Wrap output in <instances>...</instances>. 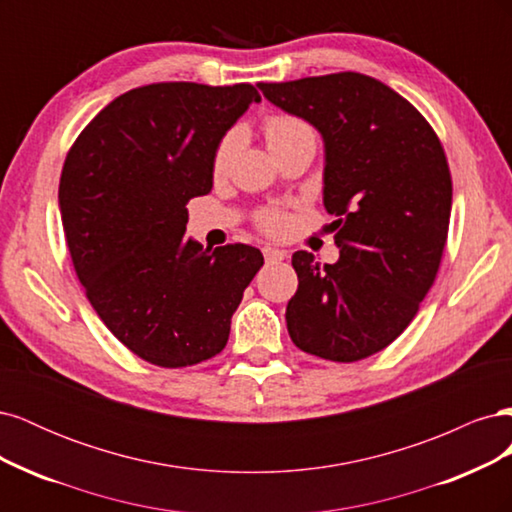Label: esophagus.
Instances as JSON below:
<instances>
[{
  "label": "esophagus",
  "mask_w": 512,
  "mask_h": 512,
  "mask_svg": "<svg viewBox=\"0 0 512 512\" xmlns=\"http://www.w3.org/2000/svg\"><path fill=\"white\" fill-rule=\"evenodd\" d=\"M262 254H265L267 262H280L286 258V252L284 250H277V247H262Z\"/></svg>",
  "instance_id": "obj_1"
}]
</instances>
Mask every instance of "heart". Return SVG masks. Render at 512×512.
<instances>
[{"instance_id": "b5f03b06", "label": "heart", "mask_w": 512, "mask_h": 512, "mask_svg": "<svg viewBox=\"0 0 512 512\" xmlns=\"http://www.w3.org/2000/svg\"><path fill=\"white\" fill-rule=\"evenodd\" d=\"M262 130H265V138L273 153L284 149L294 141H301V138H314L316 141V130L309 126L305 119L286 115V113L267 117L265 123H262ZM241 141H243V132L239 128H230L220 138V143L213 153L215 175H222L230 168L232 160H235L237 151L241 147ZM256 222L262 230L269 232V235H282V232H286L290 226V215L282 207H267L256 215Z\"/></svg>"}]
</instances>
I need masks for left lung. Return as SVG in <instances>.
<instances>
[{"label": "left lung", "instance_id": "left-lung-1", "mask_svg": "<svg viewBox=\"0 0 512 512\" xmlns=\"http://www.w3.org/2000/svg\"><path fill=\"white\" fill-rule=\"evenodd\" d=\"M269 102L324 138V207L339 260L294 252L299 288L286 307L294 346L335 363L384 350L436 282L453 181L438 134L397 91L337 72L258 83Z\"/></svg>", "mask_w": 512, "mask_h": 512}]
</instances>
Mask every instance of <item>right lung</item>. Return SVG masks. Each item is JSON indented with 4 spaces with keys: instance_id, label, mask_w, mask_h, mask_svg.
<instances>
[{
    "instance_id": "obj_1",
    "label": "right lung",
    "mask_w": 512,
    "mask_h": 512,
    "mask_svg": "<svg viewBox=\"0 0 512 512\" xmlns=\"http://www.w3.org/2000/svg\"><path fill=\"white\" fill-rule=\"evenodd\" d=\"M260 94L250 83H153L115 98L70 147L61 224L76 277L119 342L158 367L220 354L262 267L260 250L185 239L192 198L213 188L220 138Z\"/></svg>"
}]
</instances>
